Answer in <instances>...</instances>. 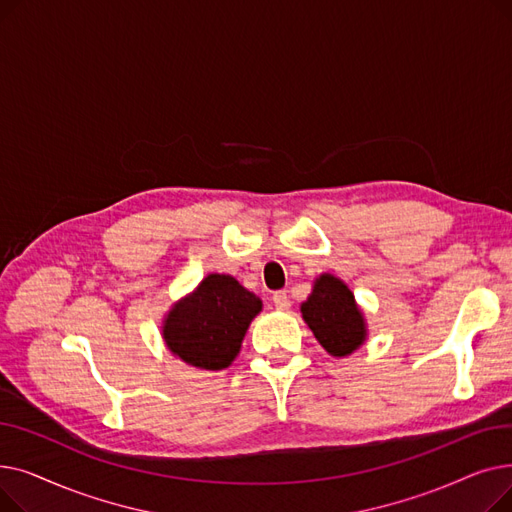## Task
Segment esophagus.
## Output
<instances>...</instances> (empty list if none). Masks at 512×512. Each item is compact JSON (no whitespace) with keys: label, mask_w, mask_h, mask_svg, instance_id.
Segmentation results:
<instances>
[{"label":"esophagus","mask_w":512,"mask_h":512,"mask_svg":"<svg viewBox=\"0 0 512 512\" xmlns=\"http://www.w3.org/2000/svg\"><path fill=\"white\" fill-rule=\"evenodd\" d=\"M272 303L276 305V309H280V311H286L288 307H290V301H288V294L284 292V290H278V292H274V297H272Z\"/></svg>","instance_id":"esophagus-1"}]
</instances>
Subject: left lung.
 Instances as JSON below:
<instances>
[{
  "mask_svg": "<svg viewBox=\"0 0 512 512\" xmlns=\"http://www.w3.org/2000/svg\"><path fill=\"white\" fill-rule=\"evenodd\" d=\"M305 324L332 357H348L365 342V317L355 294L340 278L321 274L309 299L301 305Z\"/></svg>",
  "mask_w": 512,
  "mask_h": 512,
  "instance_id": "left-lung-1",
  "label": "left lung"
}]
</instances>
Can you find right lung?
Wrapping results in <instances>:
<instances>
[{"label": "right lung", "instance_id": "add662e5", "mask_svg": "<svg viewBox=\"0 0 512 512\" xmlns=\"http://www.w3.org/2000/svg\"><path fill=\"white\" fill-rule=\"evenodd\" d=\"M261 299L226 274H209L164 319L170 351L197 369H226L238 355Z\"/></svg>", "mask_w": 512, "mask_h": 512}]
</instances>
